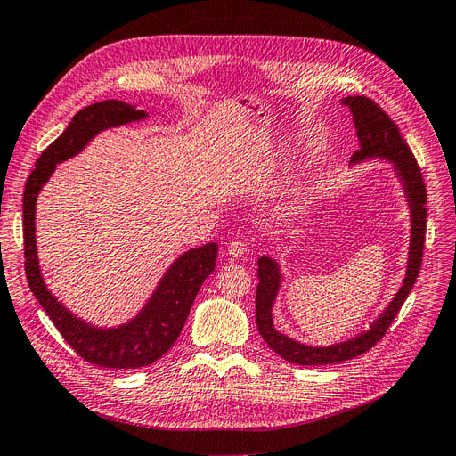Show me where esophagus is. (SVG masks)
I'll return each mask as SVG.
<instances>
[{"mask_svg": "<svg viewBox=\"0 0 456 456\" xmlns=\"http://www.w3.org/2000/svg\"><path fill=\"white\" fill-rule=\"evenodd\" d=\"M247 251V245L241 241V240H236V241H230L228 243V255L238 258V256H243Z\"/></svg>", "mask_w": 456, "mask_h": 456, "instance_id": "34e87169", "label": "esophagus"}]
</instances>
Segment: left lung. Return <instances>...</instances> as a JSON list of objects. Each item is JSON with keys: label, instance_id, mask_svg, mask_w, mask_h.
Listing matches in <instances>:
<instances>
[{"label": "left lung", "instance_id": "1", "mask_svg": "<svg viewBox=\"0 0 456 456\" xmlns=\"http://www.w3.org/2000/svg\"><path fill=\"white\" fill-rule=\"evenodd\" d=\"M342 104L350 108L354 126L360 139V150L354 151L352 163H360L369 158H382L394 163L395 175L403 184L405 198L411 207V245L403 285L399 287L394 300L388 305L369 330H363L350 340H344L330 346H308L275 330L272 320V306L281 287L280 265L270 256L258 258V285H256V327L268 346L281 355L285 362L297 365H330L354 360V357L369 352L386 335L399 308L403 306L412 285H415L426 240V186L419 163L411 148L403 141L395 123L384 110L370 101L369 96H346Z\"/></svg>", "mask_w": 456, "mask_h": 456}]
</instances>
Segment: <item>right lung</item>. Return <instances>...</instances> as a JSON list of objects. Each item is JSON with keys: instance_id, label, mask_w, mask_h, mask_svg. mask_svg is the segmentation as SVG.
Listing matches in <instances>:
<instances>
[{"instance_id": "obj_1", "label": "right lung", "mask_w": 456, "mask_h": 456, "mask_svg": "<svg viewBox=\"0 0 456 456\" xmlns=\"http://www.w3.org/2000/svg\"><path fill=\"white\" fill-rule=\"evenodd\" d=\"M146 116L144 110H136L123 101H102L79 110L59 139L41 151L39 159L36 161V169L30 173L24 186V270L30 291L76 354L93 365L108 369H136L151 365L173 346L186 323L200 287L207 275L215 270L218 245L207 243L178 256L171 268L165 272L146 306L129 323L112 329L93 327L81 322L72 312H68V308L51 295L44 278H41L34 224L36 201L57 163L79 154L93 136L101 131L126 126L131 121H141Z\"/></svg>"}]
</instances>
